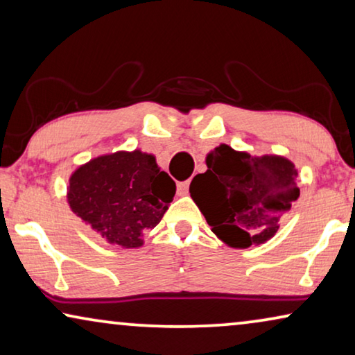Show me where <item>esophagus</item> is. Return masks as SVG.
Segmentation results:
<instances>
[{
    "instance_id": "esophagus-1",
    "label": "esophagus",
    "mask_w": 355,
    "mask_h": 355,
    "mask_svg": "<svg viewBox=\"0 0 355 355\" xmlns=\"http://www.w3.org/2000/svg\"><path fill=\"white\" fill-rule=\"evenodd\" d=\"M188 188H189V180H187V182H180L177 184V191L180 196L188 194Z\"/></svg>"
}]
</instances>
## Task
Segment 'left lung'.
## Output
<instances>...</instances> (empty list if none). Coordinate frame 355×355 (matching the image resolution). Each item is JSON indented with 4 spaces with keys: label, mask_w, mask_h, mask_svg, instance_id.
Instances as JSON below:
<instances>
[{
    "label": "left lung",
    "mask_w": 355,
    "mask_h": 355,
    "mask_svg": "<svg viewBox=\"0 0 355 355\" xmlns=\"http://www.w3.org/2000/svg\"><path fill=\"white\" fill-rule=\"evenodd\" d=\"M189 193L216 237L232 248H248L271 239L280 218L298 199V171L284 156H250L228 145L205 157Z\"/></svg>",
    "instance_id": "8db88e82"
}]
</instances>
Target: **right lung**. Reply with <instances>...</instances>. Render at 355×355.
<instances>
[{"label":"right lung","instance_id":"obj_1","mask_svg":"<svg viewBox=\"0 0 355 355\" xmlns=\"http://www.w3.org/2000/svg\"><path fill=\"white\" fill-rule=\"evenodd\" d=\"M68 183L73 214L123 248L144 245V232L159 223L177 189L156 157L140 150L94 157Z\"/></svg>","mask_w":355,"mask_h":355}]
</instances>
